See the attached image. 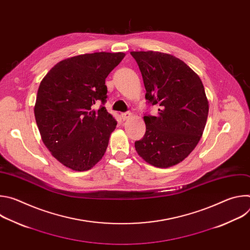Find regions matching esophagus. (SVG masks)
Returning a JSON list of instances; mask_svg holds the SVG:
<instances>
[{
  "instance_id": "34e87169",
  "label": "esophagus",
  "mask_w": 250,
  "mask_h": 250,
  "mask_svg": "<svg viewBox=\"0 0 250 250\" xmlns=\"http://www.w3.org/2000/svg\"><path fill=\"white\" fill-rule=\"evenodd\" d=\"M121 117H122V119H123L124 121H125V120H127V119H129V118L131 117V114L128 113V112L123 113V114H121Z\"/></svg>"
}]
</instances>
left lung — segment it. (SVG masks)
Segmentation results:
<instances>
[{"label": "left lung", "mask_w": 250, "mask_h": 250, "mask_svg": "<svg viewBox=\"0 0 250 250\" xmlns=\"http://www.w3.org/2000/svg\"><path fill=\"white\" fill-rule=\"evenodd\" d=\"M158 115L145 116L146 131L135 141L148 164L168 168L183 161L197 146L208 119V101L197 73L182 60L158 51H131Z\"/></svg>", "instance_id": "obj_1"}]
</instances>
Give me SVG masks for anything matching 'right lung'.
I'll use <instances>...</instances> for the list:
<instances>
[{"label": "right lung", "mask_w": 250, "mask_h": 250, "mask_svg": "<svg viewBox=\"0 0 250 250\" xmlns=\"http://www.w3.org/2000/svg\"><path fill=\"white\" fill-rule=\"evenodd\" d=\"M124 52L86 53L61 60L41 82L34 116L44 146L64 166L86 171L104 156L117 121L104 106V80Z\"/></svg>", "instance_id": "obj_1"}]
</instances>
